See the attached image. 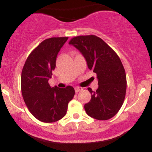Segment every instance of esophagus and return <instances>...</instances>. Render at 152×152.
I'll return each mask as SVG.
<instances>
[{
    "instance_id": "34e87169",
    "label": "esophagus",
    "mask_w": 152,
    "mask_h": 152,
    "mask_svg": "<svg viewBox=\"0 0 152 152\" xmlns=\"http://www.w3.org/2000/svg\"><path fill=\"white\" fill-rule=\"evenodd\" d=\"M82 90H83V88H82L81 87H76V88H75V91H76V93L81 91Z\"/></svg>"
}]
</instances>
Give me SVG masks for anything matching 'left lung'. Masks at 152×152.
<instances>
[{
  "label": "left lung",
  "instance_id": "8db88e82",
  "mask_svg": "<svg viewBox=\"0 0 152 152\" xmlns=\"http://www.w3.org/2000/svg\"><path fill=\"white\" fill-rule=\"evenodd\" d=\"M73 45L86 58L88 69L96 74L99 87L88 88L91 99L84 105L86 114L98 120L112 118L121 109L126 91L124 68L118 56L101 38L94 35L72 38Z\"/></svg>",
  "mask_w": 152,
  "mask_h": 152
}]
</instances>
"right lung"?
Wrapping results in <instances>:
<instances>
[{
  "instance_id": "add662e5",
  "label": "right lung",
  "mask_w": 152,
  "mask_h": 152,
  "mask_svg": "<svg viewBox=\"0 0 152 152\" xmlns=\"http://www.w3.org/2000/svg\"><path fill=\"white\" fill-rule=\"evenodd\" d=\"M69 37L44 40L29 54L23 68L20 86L23 98L35 118L45 123L60 120L65 116L75 91L71 86L51 87L48 80L56 68L58 53Z\"/></svg>"
}]
</instances>
